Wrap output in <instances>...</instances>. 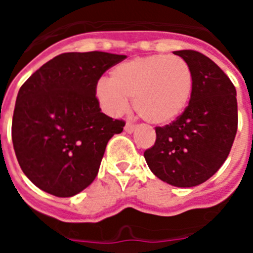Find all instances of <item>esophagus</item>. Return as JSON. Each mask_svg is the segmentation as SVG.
<instances>
[{
  "label": "esophagus",
  "instance_id": "34e87169",
  "mask_svg": "<svg viewBox=\"0 0 253 253\" xmlns=\"http://www.w3.org/2000/svg\"><path fill=\"white\" fill-rule=\"evenodd\" d=\"M135 128H137V125L131 124V123H126V124H125V126H124V130H125V133L131 134L134 130H135Z\"/></svg>",
  "mask_w": 253,
  "mask_h": 253
}]
</instances>
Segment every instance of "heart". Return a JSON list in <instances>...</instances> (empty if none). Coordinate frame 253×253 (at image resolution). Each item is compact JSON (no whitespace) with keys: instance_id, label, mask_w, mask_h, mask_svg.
I'll return each mask as SVG.
<instances>
[{"instance_id":"heart-1","label":"heart","mask_w":253,"mask_h":253,"mask_svg":"<svg viewBox=\"0 0 253 253\" xmlns=\"http://www.w3.org/2000/svg\"><path fill=\"white\" fill-rule=\"evenodd\" d=\"M194 91L193 71L176 55L134 58L114 67L109 81L96 84L95 95L105 111L120 115L129 106L153 125H167L186 110Z\"/></svg>"}]
</instances>
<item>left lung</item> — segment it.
Listing matches in <instances>:
<instances>
[{
	"label": "left lung",
	"mask_w": 253,
	"mask_h": 253,
	"mask_svg": "<svg viewBox=\"0 0 253 253\" xmlns=\"http://www.w3.org/2000/svg\"><path fill=\"white\" fill-rule=\"evenodd\" d=\"M193 71L194 91L182 115L156 128V143L144 158L160 180L172 186L203 184L220 169L231 152L238 125L236 87L207 55L176 50Z\"/></svg>",
	"instance_id": "left-lung-1"
}]
</instances>
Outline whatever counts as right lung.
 Returning <instances> with one entry per match:
<instances>
[{"instance_id": "add662e5", "label": "right lung", "mask_w": 253, "mask_h": 253, "mask_svg": "<svg viewBox=\"0 0 253 253\" xmlns=\"http://www.w3.org/2000/svg\"><path fill=\"white\" fill-rule=\"evenodd\" d=\"M125 58L63 53L21 86L12 118L13 149L22 172L40 190L69 198L92 184L107 142L125 125L101 113L96 84Z\"/></svg>"}]
</instances>
